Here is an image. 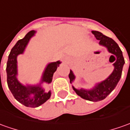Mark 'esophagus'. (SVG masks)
I'll list each match as a JSON object with an SVG mask.
<instances>
[{
    "mask_svg": "<svg viewBox=\"0 0 130 130\" xmlns=\"http://www.w3.org/2000/svg\"><path fill=\"white\" fill-rule=\"evenodd\" d=\"M69 60H70V58L68 57V56H65V57L63 58V61H64V62H68Z\"/></svg>",
    "mask_w": 130,
    "mask_h": 130,
    "instance_id": "obj_1",
    "label": "esophagus"
}]
</instances>
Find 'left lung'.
Segmentation results:
<instances>
[{
  "mask_svg": "<svg viewBox=\"0 0 130 130\" xmlns=\"http://www.w3.org/2000/svg\"><path fill=\"white\" fill-rule=\"evenodd\" d=\"M92 32L95 35L96 39L100 40L99 45L106 47L109 53L112 54L116 57V60L113 63V71L105 80L100 83H97L91 89H77L73 85L72 89L76 92L77 95H79L83 99L92 102H98L106 98L116 87L122 76L124 59L122 55V50L113 39L107 37L99 31L92 30ZM69 78L71 84L75 80V75L72 70H70Z\"/></svg>",
  "mask_w": 130,
  "mask_h": 130,
  "instance_id": "8db88e82",
  "label": "left lung"
}]
</instances>
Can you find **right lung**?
<instances>
[{"instance_id":"add662e5","label":"right lung","mask_w":130,"mask_h":130,"mask_svg":"<svg viewBox=\"0 0 130 130\" xmlns=\"http://www.w3.org/2000/svg\"><path fill=\"white\" fill-rule=\"evenodd\" d=\"M35 33V30L28 32L23 39L17 42L10 50L6 66L7 83L9 90L16 100L29 107H38L50 99L51 92H45L42 85L51 83L54 72L61 64L60 60L49 62L43 71L40 83L36 85H23L18 80L17 58L19 55L24 53L26 47Z\"/></svg>"}]
</instances>
